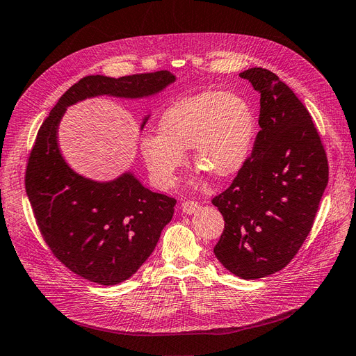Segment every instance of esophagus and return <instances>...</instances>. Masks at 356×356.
Instances as JSON below:
<instances>
[{
    "label": "esophagus",
    "mask_w": 356,
    "mask_h": 356,
    "mask_svg": "<svg viewBox=\"0 0 356 356\" xmlns=\"http://www.w3.org/2000/svg\"><path fill=\"white\" fill-rule=\"evenodd\" d=\"M198 207H200V204H198L197 202H191V200L184 202L181 204V210L186 213V215H193V213H195L198 210Z\"/></svg>",
    "instance_id": "obj_1"
}]
</instances>
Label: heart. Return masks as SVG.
<instances>
[{
	"instance_id": "b5f03b06",
	"label": "heart",
	"mask_w": 356,
	"mask_h": 356,
	"mask_svg": "<svg viewBox=\"0 0 356 356\" xmlns=\"http://www.w3.org/2000/svg\"><path fill=\"white\" fill-rule=\"evenodd\" d=\"M252 106L244 96L204 90L178 99L162 113L158 136H146L140 147L149 175L161 188L172 187L193 149L197 168L219 179L241 170L255 134Z\"/></svg>"
}]
</instances>
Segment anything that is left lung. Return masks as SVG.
Here are the masks:
<instances>
[{
    "mask_svg": "<svg viewBox=\"0 0 356 356\" xmlns=\"http://www.w3.org/2000/svg\"><path fill=\"white\" fill-rule=\"evenodd\" d=\"M260 93V131L231 187L213 198L225 219L215 245L235 276L260 279L285 267L308 236L329 181L324 146L309 112L266 68L239 74Z\"/></svg>",
    "mask_w": 356,
    "mask_h": 356,
    "instance_id": "1",
    "label": "left lung"
}]
</instances>
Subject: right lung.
<instances>
[{"instance_id": "add662e5", "label": "right lung", "mask_w": 356, "mask_h": 356, "mask_svg": "<svg viewBox=\"0 0 356 356\" xmlns=\"http://www.w3.org/2000/svg\"><path fill=\"white\" fill-rule=\"evenodd\" d=\"M174 81L166 70L120 79L83 77L60 97L38 131L24 179L38 227L56 259L97 285H118L137 272L172 219L177 200L145 188L131 172L109 182L76 174L58 149V124L67 106L88 97H147Z\"/></svg>"}]
</instances>
